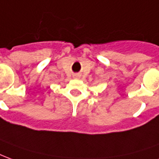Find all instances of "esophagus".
<instances>
[{"mask_svg":"<svg viewBox=\"0 0 159 159\" xmlns=\"http://www.w3.org/2000/svg\"><path fill=\"white\" fill-rule=\"evenodd\" d=\"M76 76H77V75H76Z\"/></svg>","mask_w":159,"mask_h":159,"instance_id":"esophagus-1","label":"esophagus"}]
</instances>
